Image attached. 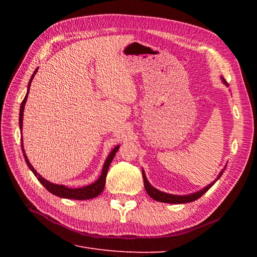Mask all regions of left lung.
<instances>
[{
    "label": "left lung",
    "instance_id": "obj_1",
    "mask_svg": "<svg viewBox=\"0 0 257 257\" xmlns=\"http://www.w3.org/2000/svg\"><path fill=\"white\" fill-rule=\"evenodd\" d=\"M222 79H223V82H224L225 84L228 85L227 82L225 81L224 78H222ZM224 169H225V168H224ZM224 169L220 173V175L217 176L216 180L222 176V174H223V172H224ZM143 177H144L145 189H146L147 193L149 194V196H150L151 198L155 199V200L161 201V203H167V204H185V203H191V201L196 200V199H198L200 196H203L204 194L216 182V180H215V181H213L212 183H210L209 185H207L205 189H203V190L199 191V192L194 193V194H190V195L178 196V195H172V194L163 193V192H161V191H159V190H157V189H154L153 186H152L149 182H148L147 178H146V176H145V172H144V170H143Z\"/></svg>",
    "mask_w": 257,
    "mask_h": 257
}]
</instances>
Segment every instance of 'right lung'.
Returning a JSON list of instances; mask_svg holds the SVG:
<instances>
[{"instance_id": "add662e5", "label": "right lung", "mask_w": 257, "mask_h": 257, "mask_svg": "<svg viewBox=\"0 0 257 257\" xmlns=\"http://www.w3.org/2000/svg\"><path fill=\"white\" fill-rule=\"evenodd\" d=\"M37 72V68L35 69V72L33 73L32 77H31V79L29 81V84H28V92H27V95L25 96V98H23L22 103H21V106H20V113H19V126H20V130L22 131V119H23V109H25V105H26V102H27V98H28V94H29V90H30V85H31V82H32V79L34 75L36 74ZM22 142V139H21ZM120 146H116L114 149L109 153V155H108V158L105 162V164L103 166V170H102V175H100V177L97 179V180L92 183L90 185H87V186H83V188H80V189H69V188H66V186L64 185H59V184H53L47 180H45V179L41 176L38 175L36 173V170L33 168V166L30 164V162L27 158V155L25 153V150H23V144L21 143V148H22V153H23V157H25V160H26V163L27 165L29 166V168L32 170L33 174L37 177V180L40 181L45 188L46 190H48L50 193H52L53 195L56 196H59V197H63V198H69V199H78V200H83V199H91V198H94L96 196H98L100 193L103 192L104 188H105V181H106V176H107V172H108V168H109V165L110 163L112 162L114 155L116 153V151H118Z\"/></svg>"}]
</instances>
